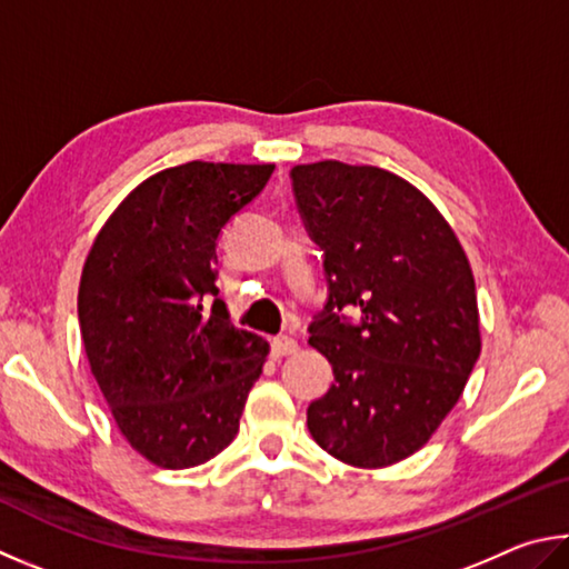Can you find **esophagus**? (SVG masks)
Listing matches in <instances>:
<instances>
[{"mask_svg": "<svg viewBox=\"0 0 569 569\" xmlns=\"http://www.w3.org/2000/svg\"><path fill=\"white\" fill-rule=\"evenodd\" d=\"M300 350V345H297L295 337H287V335H279L272 340V355L277 360H282V357H290Z\"/></svg>", "mask_w": 569, "mask_h": 569, "instance_id": "1", "label": "esophagus"}]
</instances>
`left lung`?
Returning a JSON list of instances; mask_svg holds the SVG:
<instances>
[{"label":"left lung","mask_w":569,"mask_h":569,"mask_svg":"<svg viewBox=\"0 0 569 569\" xmlns=\"http://www.w3.org/2000/svg\"><path fill=\"white\" fill-rule=\"evenodd\" d=\"M292 187L330 282L310 345L335 382L307 407V427L345 465H397L430 442L480 357L470 259L440 209L382 167L297 164ZM347 303L361 307L360 326L333 315Z\"/></svg>","instance_id":"left-lung-1"}]
</instances>
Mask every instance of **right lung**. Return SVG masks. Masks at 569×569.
Masks as SVG:
<instances>
[{"label": "right lung", "instance_id": "add662e5", "mask_svg": "<svg viewBox=\"0 0 569 569\" xmlns=\"http://www.w3.org/2000/svg\"><path fill=\"white\" fill-rule=\"evenodd\" d=\"M272 169L202 159L162 169L119 202L84 259L77 310L89 372L117 430L164 470L202 465L234 440L267 362L269 342L237 330L217 297L214 247Z\"/></svg>", "mask_w": 569, "mask_h": 569}]
</instances>
